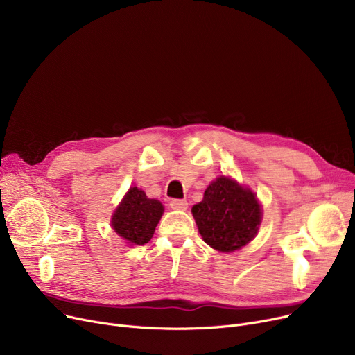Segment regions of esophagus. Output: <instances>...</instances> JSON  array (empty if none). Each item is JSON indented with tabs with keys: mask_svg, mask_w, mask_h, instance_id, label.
I'll return each instance as SVG.
<instances>
[{
	"mask_svg": "<svg viewBox=\"0 0 355 355\" xmlns=\"http://www.w3.org/2000/svg\"><path fill=\"white\" fill-rule=\"evenodd\" d=\"M170 207L173 210H187L189 207V202L185 200H180V198H173L170 201Z\"/></svg>",
	"mask_w": 355,
	"mask_h": 355,
	"instance_id": "obj_1",
	"label": "esophagus"
}]
</instances>
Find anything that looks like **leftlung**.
<instances>
[{
  "mask_svg": "<svg viewBox=\"0 0 355 355\" xmlns=\"http://www.w3.org/2000/svg\"><path fill=\"white\" fill-rule=\"evenodd\" d=\"M191 211L204 241L225 253L246 246L262 216L254 194L226 177L213 181Z\"/></svg>",
  "mask_w": 355,
  "mask_h": 355,
  "instance_id": "1",
  "label": "left lung"
}]
</instances>
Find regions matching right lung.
<instances>
[{
	"label": "right lung",
	"mask_w": 355,
	"mask_h": 355,
	"mask_svg": "<svg viewBox=\"0 0 355 355\" xmlns=\"http://www.w3.org/2000/svg\"><path fill=\"white\" fill-rule=\"evenodd\" d=\"M162 213L158 200L148 198L142 190L132 187L112 217V227L128 243L142 246L153 237Z\"/></svg>",
	"instance_id": "right-lung-1"
}]
</instances>
